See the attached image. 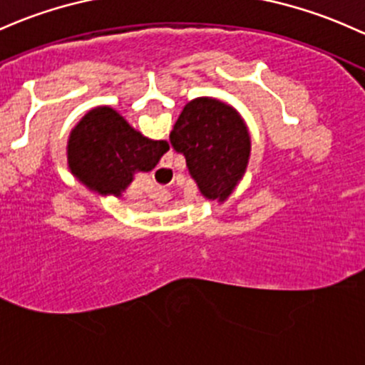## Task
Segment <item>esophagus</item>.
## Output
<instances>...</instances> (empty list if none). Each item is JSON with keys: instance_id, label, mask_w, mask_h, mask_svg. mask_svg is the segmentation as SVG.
<instances>
[{"instance_id": "1", "label": "esophagus", "mask_w": 365, "mask_h": 365, "mask_svg": "<svg viewBox=\"0 0 365 365\" xmlns=\"http://www.w3.org/2000/svg\"><path fill=\"white\" fill-rule=\"evenodd\" d=\"M158 172L160 174H168V172H170V168H167V167H162V168H158ZM153 198L156 200V202H167V200H170V191H168V187L167 186H155V190H153V195H151Z\"/></svg>"}]
</instances>
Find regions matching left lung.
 Here are the masks:
<instances>
[{
	"label": "left lung",
	"instance_id": "left-lung-1",
	"mask_svg": "<svg viewBox=\"0 0 365 365\" xmlns=\"http://www.w3.org/2000/svg\"><path fill=\"white\" fill-rule=\"evenodd\" d=\"M170 144L186 158L187 170L205 198L225 202L245 174L250 135L237 109L210 97L184 106Z\"/></svg>",
	"mask_w": 365,
	"mask_h": 365
}]
</instances>
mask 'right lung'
Listing matches in <instances>:
<instances>
[{
  "instance_id": "obj_1",
  "label": "right lung",
  "mask_w": 365,
  "mask_h": 365,
  "mask_svg": "<svg viewBox=\"0 0 365 365\" xmlns=\"http://www.w3.org/2000/svg\"><path fill=\"white\" fill-rule=\"evenodd\" d=\"M167 151V140L148 139L115 109L103 106L88 111L71 130L68 163L90 190L121 197L137 172L153 170Z\"/></svg>"
}]
</instances>
